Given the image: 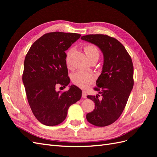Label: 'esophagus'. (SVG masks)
Listing matches in <instances>:
<instances>
[{
  "label": "esophagus",
  "mask_w": 157,
  "mask_h": 157,
  "mask_svg": "<svg viewBox=\"0 0 157 157\" xmlns=\"http://www.w3.org/2000/svg\"><path fill=\"white\" fill-rule=\"evenodd\" d=\"M82 98H87V93L86 91H83L82 92Z\"/></svg>",
  "instance_id": "34e87169"
}]
</instances>
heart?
<instances>
[{"label":"heart","instance_id":"1","mask_svg":"<svg viewBox=\"0 0 157 157\" xmlns=\"http://www.w3.org/2000/svg\"><path fill=\"white\" fill-rule=\"evenodd\" d=\"M73 49H70L68 51L66 57V63L69 65V58H70V54L71 53ZM84 52L86 53L87 59H90L92 58H97L100 56V53L96 47L94 45H87L84 47ZM94 77L93 75L90 74L88 72L85 71H78L73 75L72 80L76 86H78L82 88H86L88 87L90 85L92 84L94 82Z\"/></svg>","mask_w":157,"mask_h":157}]
</instances>
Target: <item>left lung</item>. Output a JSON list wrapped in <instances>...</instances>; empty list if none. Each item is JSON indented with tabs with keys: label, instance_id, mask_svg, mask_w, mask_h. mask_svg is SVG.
Returning <instances> with one entry per match:
<instances>
[{
	"label": "left lung",
	"instance_id": "1",
	"mask_svg": "<svg viewBox=\"0 0 157 157\" xmlns=\"http://www.w3.org/2000/svg\"><path fill=\"white\" fill-rule=\"evenodd\" d=\"M81 39L99 47L104 56L100 75L94 90L99 94L87 96L95 103V109L86 115L96 126H106L118 119L124 109L134 86L132 59L117 39L106 35H88Z\"/></svg>",
	"mask_w": 157,
	"mask_h": 157
}]
</instances>
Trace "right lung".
I'll use <instances>...</instances> for the list:
<instances>
[{
    "mask_svg": "<svg viewBox=\"0 0 157 157\" xmlns=\"http://www.w3.org/2000/svg\"><path fill=\"white\" fill-rule=\"evenodd\" d=\"M80 36L49 33L31 45L25 57L23 82L31 110L43 124H59L66 118L70 105L82 97V90L74 85L63 93L56 90L57 84L67 86L70 82L65 52Z\"/></svg>",
    "mask_w": 157,
    "mask_h": 157,
    "instance_id": "obj_1",
    "label": "right lung"
}]
</instances>
